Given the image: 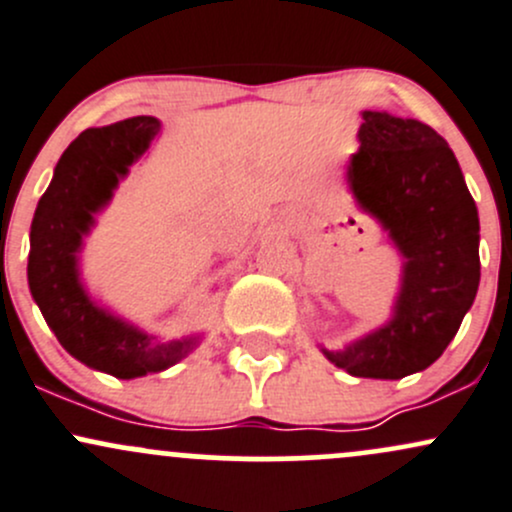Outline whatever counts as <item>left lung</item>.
Instances as JSON below:
<instances>
[{"instance_id":"left-lung-1","label":"left lung","mask_w":512,"mask_h":512,"mask_svg":"<svg viewBox=\"0 0 512 512\" xmlns=\"http://www.w3.org/2000/svg\"><path fill=\"white\" fill-rule=\"evenodd\" d=\"M350 187L401 250V296L384 328L325 352L364 379L428 369L457 335L481 279L479 213L445 138L428 123L364 111Z\"/></svg>"}]
</instances>
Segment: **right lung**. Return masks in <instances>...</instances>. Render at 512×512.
Here are the masks:
<instances>
[{
  "label": "right lung",
  "instance_id": "obj_1",
  "mask_svg": "<svg viewBox=\"0 0 512 512\" xmlns=\"http://www.w3.org/2000/svg\"><path fill=\"white\" fill-rule=\"evenodd\" d=\"M160 131L153 116L87 128L60 157L31 223L28 286L60 345L87 367L133 379L172 367L194 340L153 338L94 306L77 279V250L128 167Z\"/></svg>",
  "mask_w": 512,
  "mask_h": 512
}]
</instances>
